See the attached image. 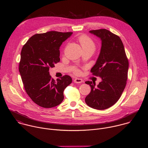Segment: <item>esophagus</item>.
I'll list each match as a JSON object with an SVG mask.
<instances>
[{
    "label": "esophagus",
    "instance_id": "34e87169",
    "mask_svg": "<svg viewBox=\"0 0 148 148\" xmlns=\"http://www.w3.org/2000/svg\"><path fill=\"white\" fill-rule=\"evenodd\" d=\"M74 82L75 83H81V82H82V80L81 78H75V79H74Z\"/></svg>",
    "mask_w": 148,
    "mask_h": 148
}]
</instances>
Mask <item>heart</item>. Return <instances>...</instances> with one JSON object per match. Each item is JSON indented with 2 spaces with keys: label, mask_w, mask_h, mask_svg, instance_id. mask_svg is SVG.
Instances as JSON below:
<instances>
[{
  "label": "heart",
  "mask_w": 148,
  "mask_h": 148,
  "mask_svg": "<svg viewBox=\"0 0 148 148\" xmlns=\"http://www.w3.org/2000/svg\"><path fill=\"white\" fill-rule=\"evenodd\" d=\"M79 44L82 49H91L94 50L95 48V43L94 41L88 36L86 35H82L79 37ZM79 70L76 69L75 70V73H79Z\"/></svg>",
  "instance_id": "1"
}]
</instances>
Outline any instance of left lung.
<instances>
[{"mask_svg": "<svg viewBox=\"0 0 148 148\" xmlns=\"http://www.w3.org/2000/svg\"><path fill=\"white\" fill-rule=\"evenodd\" d=\"M90 33L101 41L100 53L91 72L102 81L97 86L94 82H86L91 90L85 101L89 107L103 110L112 107L121 97L128 79L129 62L119 36L107 29L91 30Z\"/></svg>", "mask_w": 148, "mask_h": 148, "instance_id": "1", "label": "left lung"}]
</instances>
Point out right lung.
Instances as JSON below:
<instances>
[{"mask_svg":"<svg viewBox=\"0 0 148 148\" xmlns=\"http://www.w3.org/2000/svg\"><path fill=\"white\" fill-rule=\"evenodd\" d=\"M72 32H48L32 36L23 46L20 54L19 72L26 93L39 106L50 108L64 99V89L72 82L66 75L55 81L49 69L60 61V47Z\"/></svg>","mask_w":148,"mask_h":148,"instance_id":"1","label":"right lung"}]
</instances>
